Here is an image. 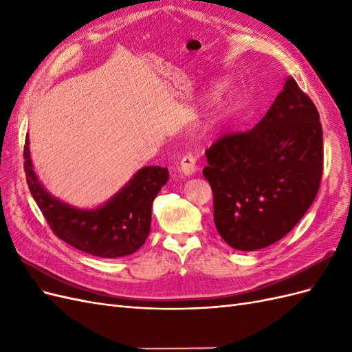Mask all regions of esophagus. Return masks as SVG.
<instances>
[{
  "instance_id": "34e87169",
  "label": "esophagus",
  "mask_w": 352,
  "mask_h": 352,
  "mask_svg": "<svg viewBox=\"0 0 352 352\" xmlns=\"http://www.w3.org/2000/svg\"><path fill=\"white\" fill-rule=\"evenodd\" d=\"M198 164H197V157L192 153H186L182 160H180V170L186 176L194 175L197 172Z\"/></svg>"
}]
</instances>
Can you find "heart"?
<instances>
[{
	"mask_svg": "<svg viewBox=\"0 0 352 352\" xmlns=\"http://www.w3.org/2000/svg\"><path fill=\"white\" fill-rule=\"evenodd\" d=\"M140 142H141V144H142V142H144V138H141V141H140Z\"/></svg>",
	"mask_w": 352,
	"mask_h": 352,
	"instance_id": "1",
	"label": "heart"
}]
</instances>
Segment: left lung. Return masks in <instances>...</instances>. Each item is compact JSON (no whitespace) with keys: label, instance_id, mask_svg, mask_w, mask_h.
I'll return each instance as SVG.
<instances>
[{"label":"left lung","instance_id":"8db88e82","mask_svg":"<svg viewBox=\"0 0 352 352\" xmlns=\"http://www.w3.org/2000/svg\"><path fill=\"white\" fill-rule=\"evenodd\" d=\"M318 119L311 98L287 78L252 129L225 133L206 151L202 175L212 190L216 229L232 248L269 247L311 207L323 175Z\"/></svg>","mask_w":352,"mask_h":352}]
</instances>
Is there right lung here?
Masks as SVG:
<instances>
[{
	"instance_id": "right-lung-1",
	"label": "right lung",
	"mask_w": 352,
	"mask_h": 352,
	"mask_svg": "<svg viewBox=\"0 0 352 352\" xmlns=\"http://www.w3.org/2000/svg\"><path fill=\"white\" fill-rule=\"evenodd\" d=\"M23 157L30 194L58 239L101 258L124 257L142 247L151 228L153 201L168 180L166 167H144L101 208L78 210L42 188L32 168L28 136Z\"/></svg>"
}]
</instances>
